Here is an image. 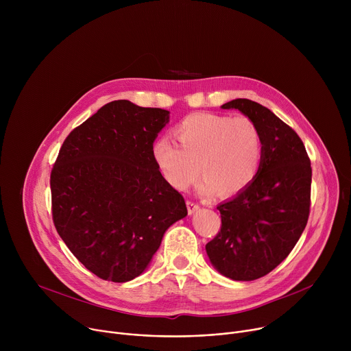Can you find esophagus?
Segmentation results:
<instances>
[{
  "label": "esophagus",
  "mask_w": 351,
  "mask_h": 351,
  "mask_svg": "<svg viewBox=\"0 0 351 351\" xmlns=\"http://www.w3.org/2000/svg\"><path fill=\"white\" fill-rule=\"evenodd\" d=\"M198 208H199V206L197 204V203H194V202H187V211H189V214L191 215V214H194L195 211H198Z\"/></svg>",
  "instance_id": "esophagus-1"
}]
</instances>
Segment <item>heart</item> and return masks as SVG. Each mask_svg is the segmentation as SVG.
I'll use <instances>...</instances> for the list:
<instances>
[{
	"instance_id": "1",
	"label": "heart",
	"mask_w": 351,
	"mask_h": 351,
	"mask_svg": "<svg viewBox=\"0 0 351 351\" xmlns=\"http://www.w3.org/2000/svg\"><path fill=\"white\" fill-rule=\"evenodd\" d=\"M178 143L161 137L153 144V158L164 179L178 190H186L198 179L207 193L236 195L252 184L263 160V137L248 117L230 118L197 112L175 128Z\"/></svg>"
}]
</instances>
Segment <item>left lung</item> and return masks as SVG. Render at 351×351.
Listing matches in <instances>:
<instances>
[{"label": "left lung", "mask_w": 351, "mask_h": 351, "mask_svg": "<svg viewBox=\"0 0 351 351\" xmlns=\"http://www.w3.org/2000/svg\"><path fill=\"white\" fill-rule=\"evenodd\" d=\"M222 108L239 110L257 123L263 160L254 182L217 207L221 230L206 250L223 276L254 280L290 254L307 225L311 161L302 138L267 107L236 98Z\"/></svg>", "instance_id": "left-lung-1"}]
</instances>
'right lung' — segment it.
Returning a JSON list of instances; mask_svg holds the SVG:
<instances>
[{"label": "right lung", "instance_id": "1", "mask_svg": "<svg viewBox=\"0 0 351 351\" xmlns=\"http://www.w3.org/2000/svg\"><path fill=\"white\" fill-rule=\"evenodd\" d=\"M169 111L118 99L65 138L51 171L53 221L94 275L123 283L148 267L164 233L187 215L161 175L153 144Z\"/></svg>", "mask_w": 351, "mask_h": 351}]
</instances>
